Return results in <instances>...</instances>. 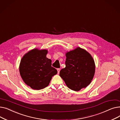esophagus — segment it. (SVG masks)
Returning <instances> with one entry per match:
<instances>
[{
	"label": "esophagus",
	"mask_w": 120,
	"mask_h": 120,
	"mask_svg": "<svg viewBox=\"0 0 120 120\" xmlns=\"http://www.w3.org/2000/svg\"><path fill=\"white\" fill-rule=\"evenodd\" d=\"M57 72H58V74H59V72H60V68H57Z\"/></svg>",
	"instance_id": "34e87169"
}]
</instances>
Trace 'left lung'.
Segmentation results:
<instances>
[{"label":"left lung","mask_w":120,"mask_h":120,"mask_svg":"<svg viewBox=\"0 0 120 120\" xmlns=\"http://www.w3.org/2000/svg\"><path fill=\"white\" fill-rule=\"evenodd\" d=\"M66 56V67L60 71V77L73 90L85 88L90 83L95 73V63L92 56L79 47L68 52Z\"/></svg>","instance_id":"8db88e82"}]
</instances>
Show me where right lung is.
<instances>
[{
	"label": "right lung",
	"mask_w": 120,
	"mask_h": 120,
	"mask_svg": "<svg viewBox=\"0 0 120 120\" xmlns=\"http://www.w3.org/2000/svg\"><path fill=\"white\" fill-rule=\"evenodd\" d=\"M46 49H34L25 54L20 64L19 72L24 82L31 89L40 90L47 86L57 71L47 58Z\"/></svg>",
	"instance_id": "right-lung-1"
}]
</instances>
